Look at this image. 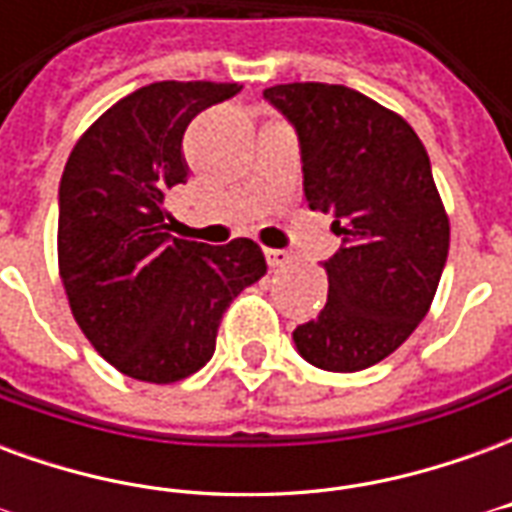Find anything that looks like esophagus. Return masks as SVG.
I'll return each mask as SVG.
<instances>
[{
    "instance_id": "obj_1",
    "label": "esophagus",
    "mask_w": 512,
    "mask_h": 512,
    "mask_svg": "<svg viewBox=\"0 0 512 512\" xmlns=\"http://www.w3.org/2000/svg\"><path fill=\"white\" fill-rule=\"evenodd\" d=\"M266 260L271 268H282L288 266L293 257H290V252H285V249H266Z\"/></svg>"
}]
</instances>
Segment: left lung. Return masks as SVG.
<instances>
[{
    "label": "left lung",
    "mask_w": 512,
    "mask_h": 512,
    "mask_svg": "<svg viewBox=\"0 0 512 512\" xmlns=\"http://www.w3.org/2000/svg\"><path fill=\"white\" fill-rule=\"evenodd\" d=\"M301 145L304 194L332 213L329 299L293 343L310 365L356 373L397 351L428 315L450 249L430 158L403 117L343 84L268 87Z\"/></svg>",
    "instance_id": "obj_1"
}]
</instances>
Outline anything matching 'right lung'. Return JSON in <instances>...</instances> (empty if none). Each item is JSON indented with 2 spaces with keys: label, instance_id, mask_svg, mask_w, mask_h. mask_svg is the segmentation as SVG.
<instances>
[{
  "label": "right lung",
  "instance_id": "add662e5",
  "mask_svg": "<svg viewBox=\"0 0 512 512\" xmlns=\"http://www.w3.org/2000/svg\"><path fill=\"white\" fill-rule=\"evenodd\" d=\"M230 82H156L87 128L60 180L57 257L84 337L123 376L175 384L213 356L230 301L266 274L249 238L224 246L169 235V189L186 183L183 134Z\"/></svg>",
  "mask_w": 512,
  "mask_h": 512
}]
</instances>
